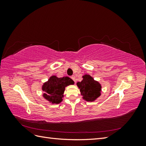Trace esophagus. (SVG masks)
I'll return each instance as SVG.
<instances>
[{
  "instance_id": "obj_1",
  "label": "esophagus",
  "mask_w": 146,
  "mask_h": 146,
  "mask_svg": "<svg viewBox=\"0 0 146 146\" xmlns=\"http://www.w3.org/2000/svg\"><path fill=\"white\" fill-rule=\"evenodd\" d=\"M71 78L72 79V80L75 82H76V77H75L74 76H71Z\"/></svg>"
}]
</instances>
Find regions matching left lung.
<instances>
[{"instance_id": "8db88e82", "label": "left lung", "mask_w": 146, "mask_h": 146, "mask_svg": "<svg viewBox=\"0 0 146 146\" xmlns=\"http://www.w3.org/2000/svg\"><path fill=\"white\" fill-rule=\"evenodd\" d=\"M83 80L77 82V85L80 89L83 99L87 102H93L101 95L102 86L99 82L94 80L91 76L85 74Z\"/></svg>"}]
</instances>
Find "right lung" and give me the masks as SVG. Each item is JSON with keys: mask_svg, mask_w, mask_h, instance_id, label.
I'll use <instances>...</instances> for the list:
<instances>
[{"mask_svg": "<svg viewBox=\"0 0 146 146\" xmlns=\"http://www.w3.org/2000/svg\"><path fill=\"white\" fill-rule=\"evenodd\" d=\"M74 84V82L68 77L58 78L52 76L42 86L44 92L43 98L52 104H58L63 100L65 88Z\"/></svg>", "mask_w": 146, "mask_h": 146, "instance_id": "obj_1", "label": "right lung"}]
</instances>
